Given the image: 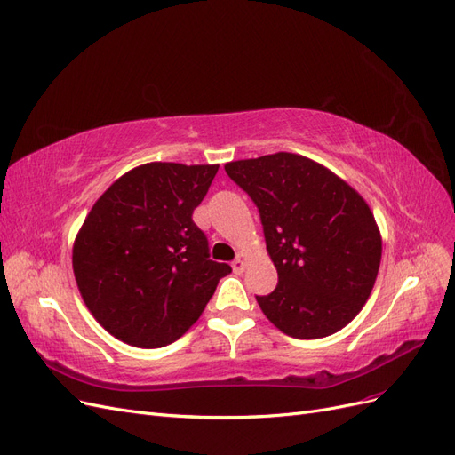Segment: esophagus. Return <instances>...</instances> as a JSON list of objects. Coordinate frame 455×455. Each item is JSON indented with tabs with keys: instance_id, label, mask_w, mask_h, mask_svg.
Listing matches in <instances>:
<instances>
[{
	"instance_id": "34e87169",
	"label": "esophagus",
	"mask_w": 455,
	"mask_h": 455,
	"mask_svg": "<svg viewBox=\"0 0 455 455\" xmlns=\"http://www.w3.org/2000/svg\"><path fill=\"white\" fill-rule=\"evenodd\" d=\"M246 264H249V258H246V254L241 252L235 259H233L231 267H233V271H235V273H243L244 267H246Z\"/></svg>"
}]
</instances>
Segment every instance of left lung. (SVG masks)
I'll return each instance as SVG.
<instances>
[{
  "instance_id": "8db88e82",
  "label": "left lung",
  "mask_w": 455,
  "mask_h": 455,
  "mask_svg": "<svg viewBox=\"0 0 455 455\" xmlns=\"http://www.w3.org/2000/svg\"><path fill=\"white\" fill-rule=\"evenodd\" d=\"M226 172L254 201L277 288L256 296L286 336L326 338L349 324L370 298L381 235L366 201L323 164L279 151L231 161Z\"/></svg>"
}]
</instances>
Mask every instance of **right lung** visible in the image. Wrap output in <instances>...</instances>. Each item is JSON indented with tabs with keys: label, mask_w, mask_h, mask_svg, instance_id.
Listing matches in <instances>:
<instances>
[{
	"label": "right lung",
	"mask_w": 455,
	"mask_h": 455,
	"mask_svg": "<svg viewBox=\"0 0 455 455\" xmlns=\"http://www.w3.org/2000/svg\"><path fill=\"white\" fill-rule=\"evenodd\" d=\"M216 172L218 164L146 163L92 204L74 243V275L94 319L117 339L169 346L231 273L209 259V241L191 220Z\"/></svg>",
	"instance_id": "right-lung-1"
}]
</instances>
